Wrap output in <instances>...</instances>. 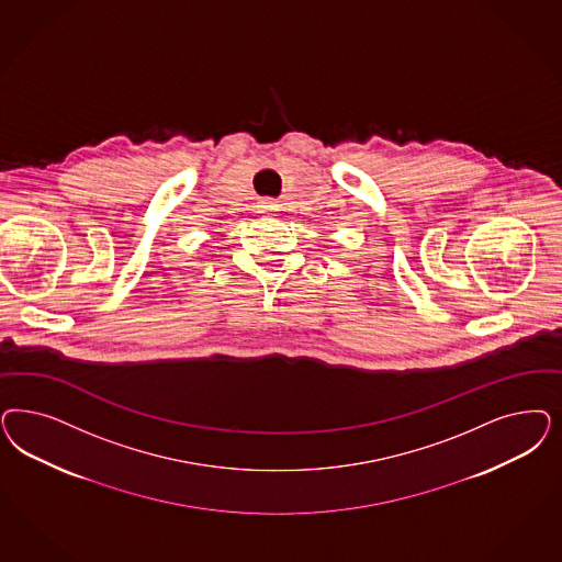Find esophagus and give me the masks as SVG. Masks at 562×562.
<instances>
[{"instance_id":"34e87169","label":"esophagus","mask_w":562,"mask_h":562,"mask_svg":"<svg viewBox=\"0 0 562 562\" xmlns=\"http://www.w3.org/2000/svg\"><path fill=\"white\" fill-rule=\"evenodd\" d=\"M258 211H260V213H274V211H277V204H274L272 200H260Z\"/></svg>"}]
</instances>
